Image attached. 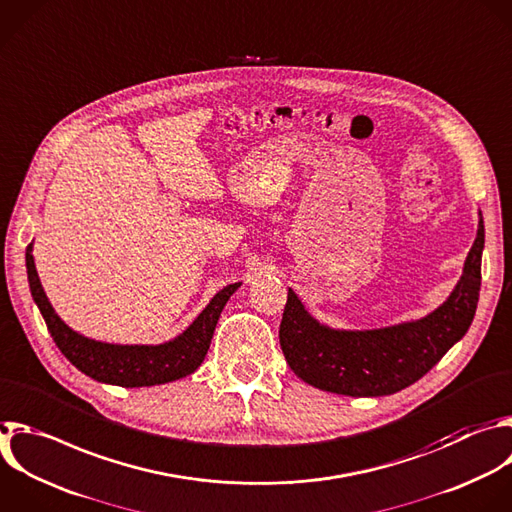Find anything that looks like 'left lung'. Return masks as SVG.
<instances>
[{
    "instance_id": "obj_1",
    "label": "left lung",
    "mask_w": 512,
    "mask_h": 512,
    "mask_svg": "<svg viewBox=\"0 0 512 512\" xmlns=\"http://www.w3.org/2000/svg\"><path fill=\"white\" fill-rule=\"evenodd\" d=\"M484 223L452 295L430 315L382 329L337 331L315 321L289 289L279 344L289 368L309 386L342 396H388L426 376L468 331L480 293Z\"/></svg>"
}]
</instances>
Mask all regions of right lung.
I'll return each mask as SVG.
<instances>
[{
    "instance_id": "1",
    "label": "right lung",
    "mask_w": 512,
    "mask_h": 512,
    "mask_svg": "<svg viewBox=\"0 0 512 512\" xmlns=\"http://www.w3.org/2000/svg\"><path fill=\"white\" fill-rule=\"evenodd\" d=\"M32 245L34 243H30L26 249L30 291L36 305L40 307V313L48 325L50 335L54 337L56 346L86 376L122 388L156 386L193 374L203 364L209 352L211 339L225 303L241 285L233 283L223 287L203 309V313L179 337H175L173 342L160 346L102 344L72 331L58 317L38 279Z\"/></svg>"
}]
</instances>
